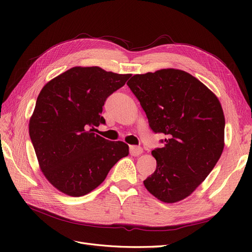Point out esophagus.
Wrapping results in <instances>:
<instances>
[{
	"instance_id": "34e87169",
	"label": "esophagus",
	"mask_w": 252,
	"mask_h": 252,
	"mask_svg": "<svg viewBox=\"0 0 252 252\" xmlns=\"http://www.w3.org/2000/svg\"><path fill=\"white\" fill-rule=\"evenodd\" d=\"M129 151H130V155L133 157H138L140 155H142L143 149L139 146H134V145H131L130 147H129Z\"/></svg>"
}]
</instances>
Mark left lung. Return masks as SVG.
<instances>
[{
    "label": "left lung",
    "instance_id": "obj_1",
    "mask_svg": "<svg viewBox=\"0 0 252 252\" xmlns=\"http://www.w3.org/2000/svg\"><path fill=\"white\" fill-rule=\"evenodd\" d=\"M146 113L149 127L166 139L152 150L157 169L144 181L165 203L191 194L207 178L224 149L225 118L218 97L183 70L135 74L127 82Z\"/></svg>",
    "mask_w": 252,
    "mask_h": 252
}]
</instances>
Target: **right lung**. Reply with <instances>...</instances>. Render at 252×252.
Instances as JSON below:
<instances>
[{
    "label": "right lung",
    "instance_id": "1",
    "mask_svg": "<svg viewBox=\"0 0 252 252\" xmlns=\"http://www.w3.org/2000/svg\"><path fill=\"white\" fill-rule=\"evenodd\" d=\"M131 74L100 67H73L43 87L29 122V135L45 177L60 191L81 196L106 179L128 145L94 133L105 124L103 106Z\"/></svg>",
    "mask_w": 252,
    "mask_h": 252
}]
</instances>
